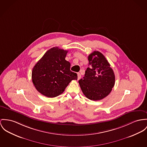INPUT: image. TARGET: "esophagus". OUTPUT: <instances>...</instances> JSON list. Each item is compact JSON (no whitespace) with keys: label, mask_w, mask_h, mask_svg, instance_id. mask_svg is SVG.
Returning <instances> with one entry per match:
<instances>
[{"label":"esophagus","mask_w":147,"mask_h":147,"mask_svg":"<svg viewBox=\"0 0 147 147\" xmlns=\"http://www.w3.org/2000/svg\"><path fill=\"white\" fill-rule=\"evenodd\" d=\"M77 76H78V79H79L81 78V75L80 74V73H77Z\"/></svg>","instance_id":"esophagus-1"}]
</instances>
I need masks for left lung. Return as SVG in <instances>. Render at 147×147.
Instances as JSON below:
<instances>
[{
  "label": "left lung",
  "mask_w": 147,
  "mask_h": 147,
  "mask_svg": "<svg viewBox=\"0 0 147 147\" xmlns=\"http://www.w3.org/2000/svg\"><path fill=\"white\" fill-rule=\"evenodd\" d=\"M89 64L83 79L79 80L85 96L93 101L107 96L115 85V76L110 64L101 53L94 51L88 57Z\"/></svg>",
  "instance_id": "obj_1"
}]
</instances>
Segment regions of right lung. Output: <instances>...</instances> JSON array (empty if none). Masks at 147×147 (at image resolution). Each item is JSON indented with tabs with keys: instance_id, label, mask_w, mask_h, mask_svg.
<instances>
[{
	"instance_id": "add662e5",
	"label": "right lung",
	"mask_w": 147,
	"mask_h": 147,
	"mask_svg": "<svg viewBox=\"0 0 147 147\" xmlns=\"http://www.w3.org/2000/svg\"><path fill=\"white\" fill-rule=\"evenodd\" d=\"M68 51L54 47L46 51L36 64L32 71L34 86L47 97H55L64 92L77 74L70 70V64L65 59Z\"/></svg>"
}]
</instances>
